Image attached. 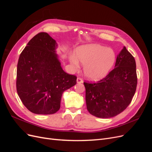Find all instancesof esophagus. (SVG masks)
<instances>
[{"mask_svg": "<svg viewBox=\"0 0 152 152\" xmlns=\"http://www.w3.org/2000/svg\"><path fill=\"white\" fill-rule=\"evenodd\" d=\"M77 83H79V84L82 83V82H83V80H82V78L78 77L77 79Z\"/></svg>", "mask_w": 152, "mask_h": 152, "instance_id": "obj_1", "label": "esophagus"}]
</instances>
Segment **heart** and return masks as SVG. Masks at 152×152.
<instances>
[{"label":"heart","mask_w":152,"mask_h":152,"mask_svg":"<svg viewBox=\"0 0 152 152\" xmlns=\"http://www.w3.org/2000/svg\"><path fill=\"white\" fill-rule=\"evenodd\" d=\"M71 62L75 68L80 61L84 66L85 75L91 80H98L107 74L113 66L115 55L113 50L99 44H88L78 48Z\"/></svg>","instance_id":"obj_1"}]
</instances>
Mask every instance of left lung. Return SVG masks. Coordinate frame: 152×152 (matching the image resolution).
Listing matches in <instances>:
<instances>
[{
	"instance_id": "1",
	"label": "left lung",
	"mask_w": 152,
	"mask_h": 152,
	"mask_svg": "<svg viewBox=\"0 0 152 152\" xmlns=\"http://www.w3.org/2000/svg\"><path fill=\"white\" fill-rule=\"evenodd\" d=\"M134 58L124 47L113 70L96 83L84 82L87 109L99 118H111L126 110L137 87Z\"/></svg>"
}]
</instances>
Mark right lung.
Returning <instances> with one entry per match:
<instances>
[{
	"label": "right lung",
	"instance_id": "obj_1",
	"mask_svg": "<svg viewBox=\"0 0 152 152\" xmlns=\"http://www.w3.org/2000/svg\"><path fill=\"white\" fill-rule=\"evenodd\" d=\"M57 44L45 32L32 38L18 59L16 90L25 107L35 114L55 113L63 92L77 83L64 71L56 53Z\"/></svg>",
	"mask_w": 152,
	"mask_h": 152
}]
</instances>
